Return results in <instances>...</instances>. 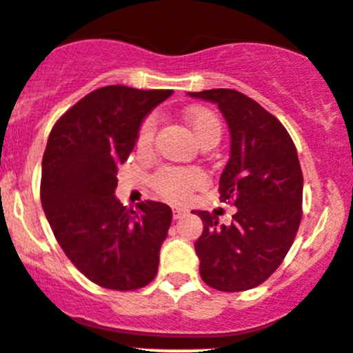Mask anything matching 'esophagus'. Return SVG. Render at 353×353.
<instances>
[{
	"mask_svg": "<svg viewBox=\"0 0 353 353\" xmlns=\"http://www.w3.org/2000/svg\"><path fill=\"white\" fill-rule=\"evenodd\" d=\"M185 214H187V210L185 209H180V207H173V219L178 221L180 217H183Z\"/></svg>",
	"mask_w": 353,
	"mask_h": 353,
	"instance_id": "obj_1",
	"label": "esophagus"
}]
</instances>
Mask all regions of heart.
<instances>
[{"label":"heart","instance_id":"heart-1","mask_svg":"<svg viewBox=\"0 0 353 353\" xmlns=\"http://www.w3.org/2000/svg\"><path fill=\"white\" fill-rule=\"evenodd\" d=\"M187 122L192 132L201 144L221 137V122L214 112L207 108L192 107L187 110ZM154 117L144 119L136 136V148L139 151H148L154 137ZM205 183V176L197 168H176V166H163L151 178V185L161 197L172 202L187 201L188 195Z\"/></svg>","mask_w":353,"mask_h":353}]
</instances>
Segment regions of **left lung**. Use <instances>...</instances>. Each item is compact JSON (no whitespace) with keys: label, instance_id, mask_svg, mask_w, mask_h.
I'll use <instances>...</instances> for the list:
<instances>
[{"label":"left lung","instance_id":"8db88e82","mask_svg":"<svg viewBox=\"0 0 353 353\" xmlns=\"http://www.w3.org/2000/svg\"><path fill=\"white\" fill-rule=\"evenodd\" d=\"M217 103L231 132V158L219 180L221 202L232 203L230 226L207 210L195 252L201 277L223 292L260 285L284 261L303 219V172L296 146L277 117L236 90L188 93Z\"/></svg>","mask_w":353,"mask_h":353}]
</instances>
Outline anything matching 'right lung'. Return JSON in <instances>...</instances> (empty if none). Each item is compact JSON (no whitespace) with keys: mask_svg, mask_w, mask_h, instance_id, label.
Segmentation results:
<instances>
[{"mask_svg":"<svg viewBox=\"0 0 353 353\" xmlns=\"http://www.w3.org/2000/svg\"><path fill=\"white\" fill-rule=\"evenodd\" d=\"M172 90L98 88L54 123L42 158L41 201L57 243L85 277L112 290H136L158 274L159 248L172 224L163 202L115 197L119 166L148 114Z\"/></svg>","mask_w":353,"mask_h":353,"instance_id":"add662e5","label":"right lung"}]
</instances>
